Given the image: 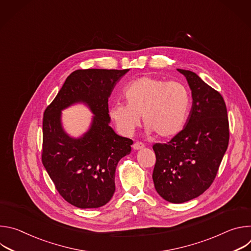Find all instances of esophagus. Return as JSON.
<instances>
[{"instance_id":"obj_1","label":"esophagus","mask_w":251,"mask_h":251,"mask_svg":"<svg viewBox=\"0 0 251 251\" xmlns=\"http://www.w3.org/2000/svg\"><path fill=\"white\" fill-rule=\"evenodd\" d=\"M145 147V145L143 144L142 142H135L133 144V149L134 150H140V149H143Z\"/></svg>"}]
</instances>
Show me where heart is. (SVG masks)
<instances>
[{
	"mask_svg": "<svg viewBox=\"0 0 251 251\" xmlns=\"http://www.w3.org/2000/svg\"><path fill=\"white\" fill-rule=\"evenodd\" d=\"M126 103L116 102L109 116L120 133L130 136L140 125L141 115L147 132L172 137L187 121L191 95L181 82L144 76L130 83L124 92Z\"/></svg>",
	"mask_w": 251,
	"mask_h": 251,
	"instance_id": "b5f03b06",
	"label": "heart"
}]
</instances>
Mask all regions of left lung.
I'll return each instance as SVG.
<instances>
[{
  "label": "left lung",
  "instance_id": "1",
  "mask_svg": "<svg viewBox=\"0 0 251 251\" xmlns=\"http://www.w3.org/2000/svg\"><path fill=\"white\" fill-rule=\"evenodd\" d=\"M177 71L192 90V109L180 133L166 144L153 146L155 189L173 203L198 198L210 187L229 140L226 106L220 92L193 71Z\"/></svg>",
  "mask_w": 251,
  "mask_h": 251
}]
</instances>
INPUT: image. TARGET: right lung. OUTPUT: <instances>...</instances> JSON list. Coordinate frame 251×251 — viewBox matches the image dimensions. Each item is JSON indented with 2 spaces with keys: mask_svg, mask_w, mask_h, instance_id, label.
<instances>
[{
  "mask_svg": "<svg viewBox=\"0 0 251 251\" xmlns=\"http://www.w3.org/2000/svg\"><path fill=\"white\" fill-rule=\"evenodd\" d=\"M129 69H78L64 81L47 107L43 121V164L60 196L79 208H96L115 192L118 162L131 153L133 141L119 136L109 125L108 98ZM85 103L93 114L90 129L78 138L69 136L61 111Z\"/></svg>",
  "mask_w": 251,
  "mask_h": 251,
  "instance_id": "obj_1",
  "label": "right lung"
}]
</instances>
